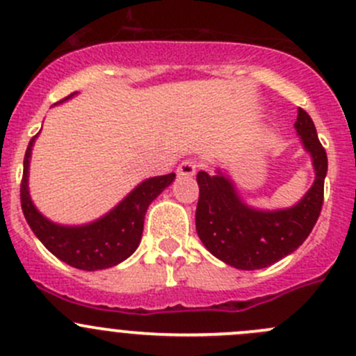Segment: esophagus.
Here are the masks:
<instances>
[{
	"label": "esophagus",
	"mask_w": 356,
	"mask_h": 356,
	"mask_svg": "<svg viewBox=\"0 0 356 356\" xmlns=\"http://www.w3.org/2000/svg\"><path fill=\"white\" fill-rule=\"evenodd\" d=\"M197 170V163L195 161H183L181 164L178 166V175L179 177H193Z\"/></svg>",
	"instance_id": "34e87169"
}]
</instances>
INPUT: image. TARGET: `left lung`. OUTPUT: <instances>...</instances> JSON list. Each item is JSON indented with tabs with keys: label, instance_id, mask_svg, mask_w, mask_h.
Here are the masks:
<instances>
[{
	"label": "left lung",
	"instance_id": "obj_1",
	"mask_svg": "<svg viewBox=\"0 0 356 356\" xmlns=\"http://www.w3.org/2000/svg\"><path fill=\"white\" fill-rule=\"evenodd\" d=\"M298 135L309 152L315 181L306 195L289 209L259 211L244 204L235 185L220 170L199 171V202L195 211L197 235L207 251L238 270H259L294 252L315 227L323 204L327 154L316 136L312 118L298 111Z\"/></svg>",
	"mask_w": 356,
	"mask_h": 356
}]
</instances>
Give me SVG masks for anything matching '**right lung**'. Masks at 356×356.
Wrapping results in <instances>:
<instances>
[{"label": "right lung", "instance_id": "add662e5", "mask_svg": "<svg viewBox=\"0 0 356 356\" xmlns=\"http://www.w3.org/2000/svg\"><path fill=\"white\" fill-rule=\"evenodd\" d=\"M72 95L74 93H70L67 98ZM34 140L36 136H33L27 145L26 157H24L22 183H20V204L34 235L60 261L74 268L88 270V272L111 268L129 258L140 244L143 220H145L150 202L166 186L171 185L177 175L170 173L145 179L111 213L93 223L81 225V227H63V225L47 220L31 200L27 178H29V159Z\"/></svg>", "mask_w": 356, "mask_h": 356}]
</instances>
